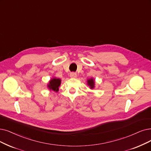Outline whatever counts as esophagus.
<instances>
[{
	"label": "esophagus",
	"instance_id": "1",
	"mask_svg": "<svg viewBox=\"0 0 151 151\" xmlns=\"http://www.w3.org/2000/svg\"><path fill=\"white\" fill-rule=\"evenodd\" d=\"M70 77L72 78H76L77 77V74L76 72H71L70 74Z\"/></svg>",
	"mask_w": 151,
	"mask_h": 151
}]
</instances>
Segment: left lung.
<instances>
[{
    "label": "left lung",
    "instance_id": "1",
    "mask_svg": "<svg viewBox=\"0 0 151 151\" xmlns=\"http://www.w3.org/2000/svg\"><path fill=\"white\" fill-rule=\"evenodd\" d=\"M87 82H88V85L90 86V88H93L94 87V81L93 79H89L87 81Z\"/></svg>",
    "mask_w": 151,
    "mask_h": 151
}]
</instances>
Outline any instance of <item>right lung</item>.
<instances>
[{
	"instance_id": "1",
	"label": "right lung",
	"mask_w": 151,
	"mask_h": 151,
	"mask_svg": "<svg viewBox=\"0 0 151 151\" xmlns=\"http://www.w3.org/2000/svg\"><path fill=\"white\" fill-rule=\"evenodd\" d=\"M61 80L59 79H56V78H53L50 81V83L48 84V87L50 90H52L54 91L58 92V87H59L60 84H61Z\"/></svg>"
}]
</instances>
